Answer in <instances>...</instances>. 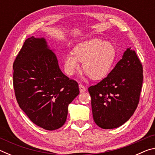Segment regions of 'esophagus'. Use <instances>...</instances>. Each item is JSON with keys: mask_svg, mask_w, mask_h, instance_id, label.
Returning a JSON list of instances; mask_svg holds the SVG:
<instances>
[{"mask_svg": "<svg viewBox=\"0 0 155 155\" xmlns=\"http://www.w3.org/2000/svg\"><path fill=\"white\" fill-rule=\"evenodd\" d=\"M78 87H79V90H80V92L81 93H83V92H84V91H86L85 87L84 85H83L82 84H80Z\"/></svg>", "mask_w": 155, "mask_h": 155, "instance_id": "34e87169", "label": "esophagus"}]
</instances>
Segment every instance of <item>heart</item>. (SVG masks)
Listing matches in <instances>:
<instances>
[{
  "label": "heart",
  "instance_id": "b5f03b06",
  "mask_svg": "<svg viewBox=\"0 0 155 155\" xmlns=\"http://www.w3.org/2000/svg\"><path fill=\"white\" fill-rule=\"evenodd\" d=\"M116 51L112 44L101 39L83 41L75 47L72 54H65V70L72 75L83 63V70L93 80H100L109 74L115 61Z\"/></svg>",
  "mask_w": 155,
  "mask_h": 155
}]
</instances>
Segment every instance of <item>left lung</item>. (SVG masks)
Returning <instances> with one entry per match:
<instances>
[{"mask_svg": "<svg viewBox=\"0 0 155 155\" xmlns=\"http://www.w3.org/2000/svg\"><path fill=\"white\" fill-rule=\"evenodd\" d=\"M143 78L142 64L129 48L107 77L88 88L93 118L99 127L117 128L130 119L140 102Z\"/></svg>", "mask_w": 155, "mask_h": 155, "instance_id": "8db88e82", "label": "left lung"}]
</instances>
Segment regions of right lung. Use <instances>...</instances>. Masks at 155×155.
Wrapping results in <instances>:
<instances>
[{
  "label": "right lung",
  "instance_id": "right-lung-1",
  "mask_svg": "<svg viewBox=\"0 0 155 155\" xmlns=\"http://www.w3.org/2000/svg\"><path fill=\"white\" fill-rule=\"evenodd\" d=\"M13 69L15 98L28 118L45 130L61 127L66 121L68 105L79 89L77 81L63 74L45 39H27Z\"/></svg>",
  "mask_w": 155,
  "mask_h": 155
}]
</instances>
